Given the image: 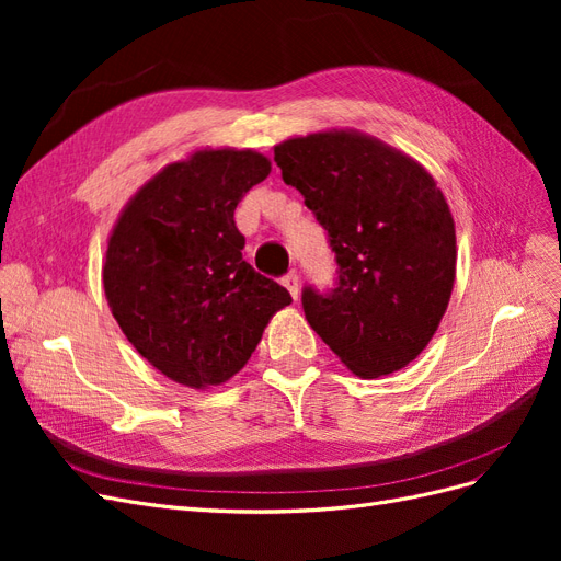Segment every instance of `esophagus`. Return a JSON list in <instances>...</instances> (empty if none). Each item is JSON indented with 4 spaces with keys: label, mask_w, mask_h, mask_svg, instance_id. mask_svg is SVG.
<instances>
[{
    "label": "esophagus",
    "mask_w": 561,
    "mask_h": 561,
    "mask_svg": "<svg viewBox=\"0 0 561 561\" xmlns=\"http://www.w3.org/2000/svg\"><path fill=\"white\" fill-rule=\"evenodd\" d=\"M283 285L287 287V290H290L293 299H297V297H299V276L295 274V271H290V274H285V276H283Z\"/></svg>",
    "instance_id": "1"
}]
</instances>
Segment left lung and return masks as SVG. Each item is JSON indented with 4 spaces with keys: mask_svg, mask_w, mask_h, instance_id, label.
I'll use <instances>...</instances> for the list:
<instances>
[{
    "mask_svg": "<svg viewBox=\"0 0 561 561\" xmlns=\"http://www.w3.org/2000/svg\"><path fill=\"white\" fill-rule=\"evenodd\" d=\"M285 184L328 231L336 278L307 285L309 325L358 377L410 365L451 297L456 233L443 192L410 157L360 133H313L274 149Z\"/></svg>",
    "mask_w": 561,
    "mask_h": 561,
    "instance_id": "left-lung-1",
    "label": "left lung"
}]
</instances>
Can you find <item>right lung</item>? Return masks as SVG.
Segmentation results:
<instances>
[{"label":"right lung","mask_w":561,"mask_h":561,"mask_svg":"<svg viewBox=\"0 0 561 561\" xmlns=\"http://www.w3.org/2000/svg\"><path fill=\"white\" fill-rule=\"evenodd\" d=\"M271 163L250 149H203L165 165L118 217L103 268L112 316L168 379L219 386L293 301L243 260L233 210Z\"/></svg>","instance_id":"obj_1"}]
</instances>
